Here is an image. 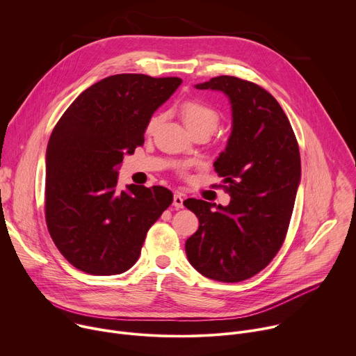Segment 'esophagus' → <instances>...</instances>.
I'll list each match as a JSON object with an SVG mask.
<instances>
[{"label": "esophagus", "instance_id": "1", "mask_svg": "<svg viewBox=\"0 0 356 356\" xmlns=\"http://www.w3.org/2000/svg\"><path fill=\"white\" fill-rule=\"evenodd\" d=\"M183 201H184V198H183V195L180 193H176L173 195V206L176 209H183Z\"/></svg>", "mask_w": 356, "mask_h": 356}]
</instances>
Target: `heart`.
<instances>
[{"instance_id":"obj_1","label":"heart","mask_w":356,"mask_h":356,"mask_svg":"<svg viewBox=\"0 0 356 356\" xmlns=\"http://www.w3.org/2000/svg\"><path fill=\"white\" fill-rule=\"evenodd\" d=\"M181 118L191 134L207 131L213 134L220 122V114L214 107L200 99L184 101L180 107ZM162 114L152 115L146 124V134H154L162 122Z\"/></svg>"}]
</instances>
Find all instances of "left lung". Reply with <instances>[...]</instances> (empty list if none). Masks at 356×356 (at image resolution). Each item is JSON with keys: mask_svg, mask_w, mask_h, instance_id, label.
I'll return each instance as SVG.
<instances>
[{"mask_svg": "<svg viewBox=\"0 0 356 356\" xmlns=\"http://www.w3.org/2000/svg\"><path fill=\"white\" fill-rule=\"evenodd\" d=\"M195 88L229 99L232 129L214 168L231 201L227 207L183 202L200 222L186 241L187 259L209 279L241 282L265 269L282 248L300 184L298 143L276 98L258 84L218 76Z\"/></svg>", "mask_w": 356, "mask_h": 356, "instance_id": "1", "label": "left lung"}]
</instances>
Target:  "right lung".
Returning a JSON list of instances; mask_svg holds the SVG:
<instances>
[{
	"label": "right lung",
	"instance_id": "1",
	"mask_svg": "<svg viewBox=\"0 0 356 356\" xmlns=\"http://www.w3.org/2000/svg\"><path fill=\"white\" fill-rule=\"evenodd\" d=\"M180 84L179 77L110 76L84 90L56 124L46 149L44 217L74 268L95 276L127 272L172 204L162 186L118 191L117 176L124 156L143 143L149 118Z\"/></svg>",
	"mask_w": 356,
	"mask_h": 356
}]
</instances>
